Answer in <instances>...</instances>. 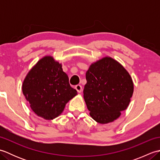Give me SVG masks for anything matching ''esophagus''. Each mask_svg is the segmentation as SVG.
Wrapping results in <instances>:
<instances>
[{
	"mask_svg": "<svg viewBox=\"0 0 160 160\" xmlns=\"http://www.w3.org/2000/svg\"><path fill=\"white\" fill-rule=\"evenodd\" d=\"M75 89L77 90V91L78 93H81L82 91V87L80 84H78L76 87H75Z\"/></svg>",
	"mask_w": 160,
	"mask_h": 160,
	"instance_id": "1",
	"label": "esophagus"
}]
</instances>
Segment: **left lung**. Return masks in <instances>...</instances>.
I'll list each match as a JSON object with an SVG mask.
<instances>
[{"mask_svg": "<svg viewBox=\"0 0 160 160\" xmlns=\"http://www.w3.org/2000/svg\"><path fill=\"white\" fill-rule=\"evenodd\" d=\"M84 98L90 115L98 123L116 120L128 106L133 83L124 68L110 57L93 63L86 73Z\"/></svg>", "mask_w": 160, "mask_h": 160, "instance_id": "8db88e82", "label": "left lung"}]
</instances>
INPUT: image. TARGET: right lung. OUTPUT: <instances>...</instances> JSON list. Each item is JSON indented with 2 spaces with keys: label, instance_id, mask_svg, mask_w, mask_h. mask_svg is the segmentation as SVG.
I'll return each instance as SVG.
<instances>
[{
  "label": "right lung",
  "instance_id": "add662e5",
  "mask_svg": "<svg viewBox=\"0 0 160 160\" xmlns=\"http://www.w3.org/2000/svg\"><path fill=\"white\" fill-rule=\"evenodd\" d=\"M22 89L32 111L48 120L58 116L66 104L77 95L61 64L52 56L42 58L29 71Z\"/></svg>",
  "mask_w": 160,
  "mask_h": 160
}]
</instances>
